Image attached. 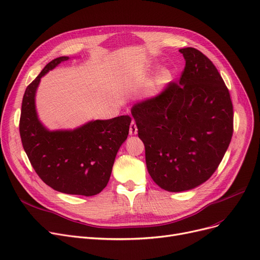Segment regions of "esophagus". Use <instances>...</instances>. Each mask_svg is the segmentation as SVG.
I'll return each mask as SVG.
<instances>
[{
    "instance_id": "esophagus-1",
    "label": "esophagus",
    "mask_w": 260,
    "mask_h": 260,
    "mask_svg": "<svg viewBox=\"0 0 260 260\" xmlns=\"http://www.w3.org/2000/svg\"><path fill=\"white\" fill-rule=\"evenodd\" d=\"M138 133V128H137V125L136 123H135V121L133 120L131 122V125H129V135H132V136H134V135H136Z\"/></svg>"
}]
</instances>
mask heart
Returning a JSON list of instances; mask_svg holds the SVG:
<instances>
[{
	"mask_svg": "<svg viewBox=\"0 0 260 260\" xmlns=\"http://www.w3.org/2000/svg\"><path fill=\"white\" fill-rule=\"evenodd\" d=\"M170 77H171L170 71L167 70V69H162L161 71H159V73H158L156 75V77L154 78L153 86H159L161 84H165L169 80H170Z\"/></svg>",
	"mask_w": 260,
	"mask_h": 260,
	"instance_id": "1",
	"label": "heart"
}]
</instances>
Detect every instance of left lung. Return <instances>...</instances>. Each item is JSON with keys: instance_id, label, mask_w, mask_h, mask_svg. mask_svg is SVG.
Wrapping results in <instances>:
<instances>
[{"instance_id": "left-lung-1", "label": "left lung", "mask_w": 260, "mask_h": 260, "mask_svg": "<svg viewBox=\"0 0 260 260\" xmlns=\"http://www.w3.org/2000/svg\"><path fill=\"white\" fill-rule=\"evenodd\" d=\"M178 83L131 109L154 182L170 192L193 189L217 170L233 136V104L217 68L194 48L180 49Z\"/></svg>"}]
</instances>
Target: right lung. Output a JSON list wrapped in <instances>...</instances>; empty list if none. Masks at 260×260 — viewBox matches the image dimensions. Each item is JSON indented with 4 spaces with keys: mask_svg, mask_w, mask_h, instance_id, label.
Segmentation results:
<instances>
[{
    "mask_svg": "<svg viewBox=\"0 0 260 260\" xmlns=\"http://www.w3.org/2000/svg\"><path fill=\"white\" fill-rule=\"evenodd\" d=\"M68 56L49 62L26 88L22 100L20 136L34 170L59 192L91 197L109 180L115 158L126 140L131 117L89 121L74 129L50 131L38 118L35 96L41 77Z\"/></svg>",
    "mask_w": 260,
    "mask_h": 260,
    "instance_id": "1",
    "label": "right lung"
}]
</instances>
